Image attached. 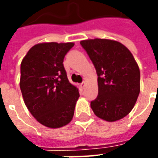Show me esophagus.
<instances>
[{
    "label": "esophagus",
    "mask_w": 158,
    "mask_h": 158,
    "mask_svg": "<svg viewBox=\"0 0 158 158\" xmlns=\"http://www.w3.org/2000/svg\"><path fill=\"white\" fill-rule=\"evenodd\" d=\"M80 86H81V88L84 89V88H85V81H83V82L80 84Z\"/></svg>",
    "instance_id": "1"
}]
</instances>
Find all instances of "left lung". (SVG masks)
Instances as JSON below:
<instances>
[{
	"mask_svg": "<svg viewBox=\"0 0 158 158\" xmlns=\"http://www.w3.org/2000/svg\"><path fill=\"white\" fill-rule=\"evenodd\" d=\"M80 45L95 66L98 96L90 102L100 118L114 122L127 116L139 94V67L129 49L115 40H86Z\"/></svg>",
	"mask_w": 158,
	"mask_h": 158,
	"instance_id": "1",
	"label": "left lung"
}]
</instances>
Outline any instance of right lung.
Instances as JSON below:
<instances>
[{
	"label": "right lung",
	"mask_w": 158,
	"mask_h": 158,
	"mask_svg": "<svg viewBox=\"0 0 158 158\" xmlns=\"http://www.w3.org/2000/svg\"><path fill=\"white\" fill-rule=\"evenodd\" d=\"M73 45L72 42L37 44L21 63L20 89L24 103L36 120L49 128L68 124L79 97L62 63Z\"/></svg>",
	"instance_id": "1"
}]
</instances>
